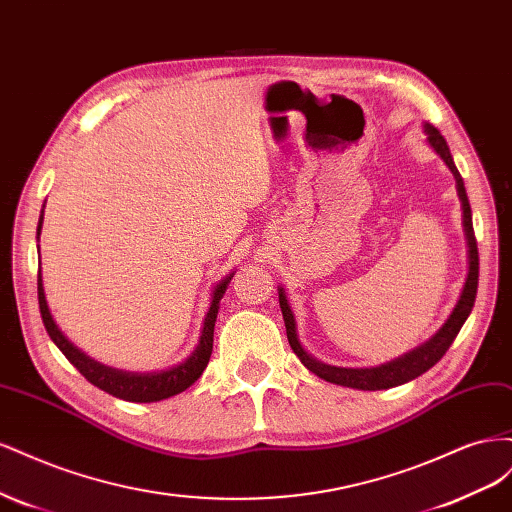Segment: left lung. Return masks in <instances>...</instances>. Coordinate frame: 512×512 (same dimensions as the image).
<instances>
[{
  "instance_id": "8db88e82",
  "label": "left lung",
  "mask_w": 512,
  "mask_h": 512,
  "mask_svg": "<svg viewBox=\"0 0 512 512\" xmlns=\"http://www.w3.org/2000/svg\"><path fill=\"white\" fill-rule=\"evenodd\" d=\"M427 136L431 147L440 153V158L446 162V166L453 170L455 181H457V192L463 205V230H466V239H468V256H470V271H468V280L466 286H463L461 299L457 301L451 318L444 322V327L433 335L427 344L421 348L412 350L410 354L401 356V359L386 363L374 369H346V367H331L318 363L316 359L309 356L303 346L297 339V329H294V316L290 312V305L286 301V294L280 288V307H282V316L286 322V335H288V344L294 350V354L299 356V361L309 369L314 371L316 376L327 382H335L342 386H352V389H361V391H380V389H391V386H399L404 382H410L425 374L427 369L436 365L446 350L451 348L455 342L457 333L461 331L463 322L468 320L474 301H476V288H478V247H476V237H474V226H472V209H470V200L466 194V185H463V179L459 175V170L451 158V151H448V145L444 141V136L433 128L427 126Z\"/></svg>"
}]
</instances>
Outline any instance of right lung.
<instances>
[{"mask_svg":"<svg viewBox=\"0 0 512 512\" xmlns=\"http://www.w3.org/2000/svg\"><path fill=\"white\" fill-rule=\"evenodd\" d=\"M40 226H42V218L38 222V237H40ZM230 280H232V275H228L226 280L213 290V301H211V307L207 312L203 331H200V342H198L196 350L188 356V359L175 367H168L162 371H147V374L106 367L94 359H89L85 352H81L74 344H70L64 337V333L57 329V324L49 312V305H46L40 271H38V303H40V314H42L46 333H49L55 346L64 352L66 359L76 369H79L91 384L98 386V389H102L104 393L113 395V397L149 404V401H160V399L173 397V395L185 391L205 371V367L211 359V350H213V327H215V318H218L220 299L224 297L226 286Z\"/></svg>","mask_w":512,"mask_h":512,"instance_id":"obj_1","label":"right lung"}]
</instances>
